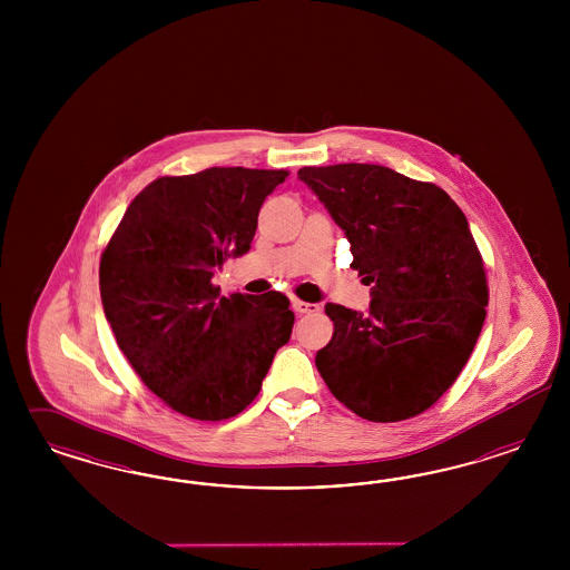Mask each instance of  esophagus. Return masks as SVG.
<instances>
[{"label": "esophagus", "instance_id": "obj_1", "mask_svg": "<svg viewBox=\"0 0 570 570\" xmlns=\"http://www.w3.org/2000/svg\"><path fill=\"white\" fill-rule=\"evenodd\" d=\"M293 309L296 311V313H301V315H305V313H317L320 305H317V303H305V301L294 298Z\"/></svg>", "mask_w": 570, "mask_h": 570}]
</instances>
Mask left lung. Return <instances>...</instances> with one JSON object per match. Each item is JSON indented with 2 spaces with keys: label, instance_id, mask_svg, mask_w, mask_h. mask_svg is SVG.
<instances>
[{
  "label": "left lung",
  "instance_id": "8db88e82",
  "mask_svg": "<svg viewBox=\"0 0 570 570\" xmlns=\"http://www.w3.org/2000/svg\"><path fill=\"white\" fill-rule=\"evenodd\" d=\"M298 179L351 242L372 284L367 313L326 305L334 322L315 365L332 395L372 422L429 410L466 365L489 303L483 257L445 190L382 165L303 167Z\"/></svg>",
  "mask_w": 570,
  "mask_h": 570
}]
</instances>
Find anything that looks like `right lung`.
Listing matches in <instances>:
<instances>
[{"label":"right lung","mask_w":570,"mask_h":570,"mask_svg":"<svg viewBox=\"0 0 570 570\" xmlns=\"http://www.w3.org/2000/svg\"><path fill=\"white\" fill-rule=\"evenodd\" d=\"M288 171L210 167L158 177L100 261L104 313L139 379L169 407L217 422L259 395L294 313L282 293L222 296L210 279L248 253L263 200Z\"/></svg>","instance_id":"obj_1"}]
</instances>
